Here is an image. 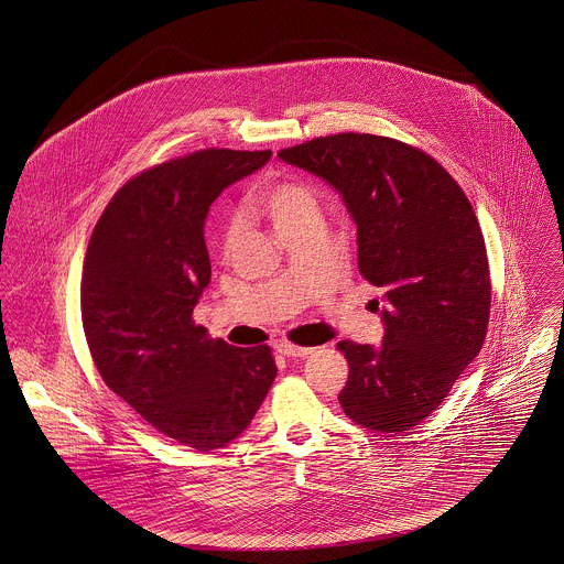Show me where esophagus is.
I'll use <instances>...</instances> for the list:
<instances>
[{
    "label": "esophagus",
    "mask_w": 564,
    "mask_h": 564,
    "mask_svg": "<svg viewBox=\"0 0 564 564\" xmlns=\"http://www.w3.org/2000/svg\"><path fill=\"white\" fill-rule=\"evenodd\" d=\"M274 348H276L279 355H285V357H310L313 350H315V348L296 346V344H290V341H279Z\"/></svg>",
    "instance_id": "1"
}]
</instances>
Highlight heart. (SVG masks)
<instances>
[{
  "mask_svg": "<svg viewBox=\"0 0 564 564\" xmlns=\"http://www.w3.org/2000/svg\"><path fill=\"white\" fill-rule=\"evenodd\" d=\"M259 207L274 227L276 236L299 227L305 220L319 216L317 198L310 184L296 177H281L268 184L259 194ZM238 236V218H229L225 225V245L231 247Z\"/></svg>",
  "mask_w": 564,
  "mask_h": 564,
  "instance_id": "1",
  "label": "heart"
}]
</instances>
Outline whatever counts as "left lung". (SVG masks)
I'll return each mask as SVG.
<instances>
[{
    "mask_svg": "<svg viewBox=\"0 0 564 564\" xmlns=\"http://www.w3.org/2000/svg\"><path fill=\"white\" fill-rule=\"evenodd\" d=\"M279 158L339 192L357 225L359 272L384 290L382 344H337L350 368L339 404L372 433L411 431L487 337L491 279L474 207L437 160L393 138L335 133Z\"/></svg>",
    "mask_w": 564,
    "mask_h": 564,
    "instance_id": "obj_1",
    "label": "left lung"
}]
</instances>
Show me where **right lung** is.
Segmentation results:
<instances>
[{"label": "right lung", "instance_id": "right-lung-1", "mask_svg": "<svg viewBox=\"0 0 564 564\" xmlns=\"http://www.w3.org/2000/svg\"><path fill=\"white\" fill-rule=\"evenodd\" d=\"M270 155L205 149L135 175L84 257L82 322L99 375L153 429L198 452L240 437L276 376L268 346L236 348L192 322L212 279L209 205Z\"/></svg>", "mask_w": 564, "mask_h": 564}]
</instances>
